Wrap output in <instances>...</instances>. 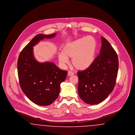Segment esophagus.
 Returning <instances> with one entry per match:
<instances>
[{"label": "esophagus", "mask_w": 135, "mask_h": 135, "mask_svg": "<svg viewBox=\"0 0 135 135\" xmlns=\"http://www.w3.org/2000/svg\"><path fill=\"white\" fill-rule=\"evenodd\" d=\"M74 74V73L73 72H71V71H68V76H71V75H73Z\"/></svg>", "instance_id": "1"}]
</instances>
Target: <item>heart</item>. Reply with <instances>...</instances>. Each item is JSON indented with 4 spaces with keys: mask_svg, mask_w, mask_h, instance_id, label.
Wrapping results in <instances>:
<instances>
[{
    "mask_svg": "<svg viewBox=\"0 0 135 135\" xmlns=\"http://www.w3.org/2000/svg\"><path fill=\"white\" fill-rule=\"evenodd\" d=\"M97 44L93 36L77 39L64 45L63 52L58 54L59 62L65 64L68 59L72 58L71 63L78 70L88 69L94 62L96 54Z\"/></svg>",
    "mask_w": 135,
    "mask_h": 135,
    "instance_id": "heart-1",
    "label": "heart"
}]
</instances>
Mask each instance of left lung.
Wrapping results in <instances>:
<instances>
[{
    "label": "left lung",
    "mask_w": 135,
    "mask_h": 135,
    "mask_svg": "<svg viewBox=\"0 0 135 135\" xmlns=\"http://www.w3.org/2000/svg\"><path fill=\"white\" fill-rule=\"evenodd\" d=\"M100 55L88 69L77 72L78 92L86 104L100 103L109 95L115 85L118 70V59L114 49L101 37Z\"/></svg>",
    "instance_id": "obj_1"
}]
</instances>
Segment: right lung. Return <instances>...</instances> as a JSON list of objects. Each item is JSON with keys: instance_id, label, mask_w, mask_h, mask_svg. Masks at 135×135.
I'll list each match as a JSON object with an SVG mask.
<instances>
[{"instance_id": "right-lung-1", "label": "right lung", "mask_w": 135, "mask_h": 135, "mask_svg": "<svg viewBox=\"0 0 135 135\" xmlns=\"http://www.w3.org/2000/svg\"><path fill=\"white\" fill-rule=\"evenodd\" d=\"M50 35L39 34L22 50L18 64V73L21 89L32 102L48 106L58 98L60 84L65 80L67 71L60 69L52 62L39 63L33 55V46L44 38H51Z\"/></svg>"}]
</instances>
